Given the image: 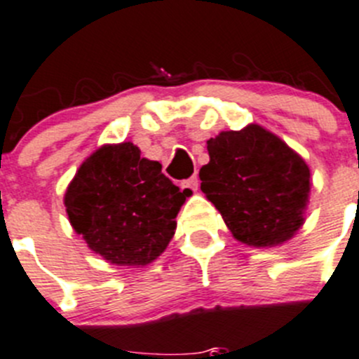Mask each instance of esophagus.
Returning <instances> with one entry per match:
<instances>
[{
  "label": "esophagus",
  "instance_id": "esophagus-1",
  "mask_svg": "<svg viewBox=\"0 0 359 359\" xmlns=\"http://www.w3.org/2000/svg\"><path fill=\"white\" fill-rule=\"evenodd\" d=\"M198 186H200V180H198V177H196V175H193L191 179L184 180V182H182V187H187V189H191L193 193H196V191H198Z\"/></svg>",
  "mask_w": 359,
  "mask_h": 359
}]
</instances>
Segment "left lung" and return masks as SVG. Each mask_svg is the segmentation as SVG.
Instances as JSON below:
<instances>
[{
  "label": "left lung",
  "mask_w": 359,
  "mask_h": 359,
  "mask_svg": "<svg viewBox=\"0 0 359 359\" xmlns=\"http://www.w3.org/2000/svg\"><path fill=\"white\" fill-rule=\"evenodd\" d=\"M210 161L200 170V189L239 243L273 248L304 223L310 168L303 157L259 123L221 130L207 142Z\"/></svg>",
  "instance_id": "1"
}]
</instances>
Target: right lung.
<instances>
[{
	"mask_svg": "<svg viewBox=\"0 0 359 359\" xmlns=\"http://www.w3.org/2000/svg\"><path fill=\"white\" fill-rule=\"evenodd\" d=\"M189 189L134 143L102 145L81 163L63 196L74 232L113 266L143 267L166 250Z\"/></svg>",
	"mask_w": 359,
	"mask_h": 359,
	"instance_id": "add662e5",
	"label": "right lung"
}]
</instances>
